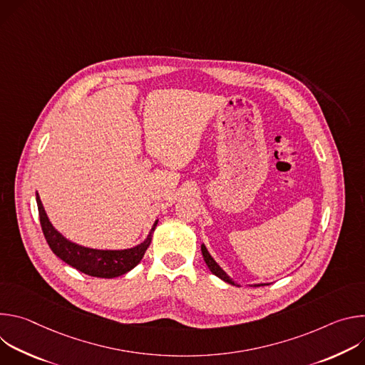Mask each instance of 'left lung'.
I'll list each match as a JSON object with an SVG mask.
<instances>
[{
	"mask_svg": "<svg viewBox=\"0 0 365 365\" xmlns=\"http://www.w3.org/2000/svg\"><path fill=\"white\" fill-rule=\"evenodd\" d=\"M200 250H202V255H203V259H205V263H206V266H207V269L211 270V273L212 274H215L217 277H220L221 280H224V282H227V283H230V284H234L235 286V283L227 276V273L215 263V259L211 257V254L207 252V250H206V247L205 245H202L200 247ZM255 287L257 286H264V284H254Z\"/></svg>",
	"mask_w": 365,
	"mask_h": 365,
	"instance_id": "left-lung-1",
	"label": "left lung"
}]
</instances>
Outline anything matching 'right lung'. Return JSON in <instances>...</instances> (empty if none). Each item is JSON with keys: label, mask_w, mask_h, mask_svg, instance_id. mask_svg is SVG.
<instances>
[{"label": "right lung", "mask_w": 365, "mask_h": 365, "mask_svg": "<svg viewBox=\"0 0 365 365\" xmlns=\"http://www.w3.org/2000/svg\"><path fill=\"white\" fill-rule=\"evenodd\" d=\"M37 207H38V218L43 235L50 247L61 259L73 269L93 277L113 279L125 274L131 269H134L140 262L151 242L153 231L158 225V221L154 222L148 237L145 241L138 244L137 247L121 250V251H107V250H92L82 245H76L68 240H65L47 220L44 207L38 195L36 193Z\"/></svg>", "instance_id": "obj_1"}]
</instances>
